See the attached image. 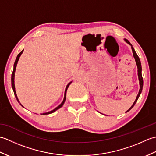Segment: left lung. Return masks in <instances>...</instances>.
I'll return each mask as SVG.
<instances>
[{"label":"left lung","instance_id":"1","mask_svg":"<svg viewBox=\"0 0 156 156\" xmlns=\"http://www.w3.org/2000/svg\"><path fill=\"white\" fill-rule=\"evenodd\" d=\"M125 41L126 42H127L128 44H129V45H130L131 46V49H132V51H133V57H134V58H135V62H136V64H137V69H137V72H138L137 74H138V78H139V80H140V91H139V93H138V94H137V98H136V99H135V102H133V105L131 106V107H130V108L129 109V110H127V111H126V112H128V111H130L131 109L134 107V105H135V103H136V102H137L139 97H140V94H141V93L142 89H143L144 80H143V78H142V74H141V69H142V68H141V62H140V58L138 57L137 54H136V52H135L134 48H133V46H132V45L131 44V43L129 42V41L127 40V39H125Z\"/></svg>","mask_w":156,"mask_h":156}]
</instances>
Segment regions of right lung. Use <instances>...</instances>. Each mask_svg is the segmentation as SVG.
<instances>
[{"label":"right lung","instance_id":"obj_1","mask_svg":"<svg viewBox=\"0 0 156 156\" xmlns=\"http://www.w3.org/2000/svg\"><path fill=\"white\" fill-rule=\"evenodd\" d=\"M23 51V50H22L21 52H20L19 54L17 55V56H16V59H15V64H14V68H13V71H12V75H11V85H12V88L13 92H14V94H15V97H16V100H17V101L19 102V103H20V102H19V99H18V98H17V96H16V91H15V81H14V80H15V69H16V64H17V62H18V61H19V58H20V56H21V55L22 54ZM71 82H69V83L67 85V87H66V88L65 93H64V100H63L62 103H61L60 105H59L58 106V107H57L55 108H54V110H52V111H49V112H45V113H43V114H41V115H48V114H51V113H52V112H55L56 110H58V109H59V108H61V107H62L63 105H64V103L65 101H66V91H67V89H68V87H69V85L71 84ZM20 105H21L22 106V105H21V103H20ZM22 107H23V106H22Z\"/></svg>","mask_w":156,"mask_h":156}]
</instances>
